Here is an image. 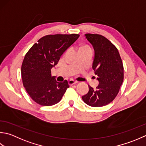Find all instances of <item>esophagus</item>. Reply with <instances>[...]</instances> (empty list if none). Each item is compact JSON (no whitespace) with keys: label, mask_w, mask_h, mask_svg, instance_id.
Here are the masks:
<instances>
[{"label":"esophagus","mask_w":146,"mask_h":146,"mask_svg":"<svg viewBox=\"0 0 146 146\" xmlns=\"http://www.w3.org/2000/svg\"><path fill=\"white\" fill-rule=\"evenodd\" d=\"M78 82H77V81H75V80H74L72 79H70L69 81V84L70 86L71 85H73L74 84H76V83H77Z\"/></svg>","instance_id":"obj_1"}]
</instances>
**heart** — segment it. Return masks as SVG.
<instances>
[{"instance_id":"obj_1","label":"heart","mask_w":146,"mask_h":146,"mask_svg":"<svg viewBox=\"0 0 146 146\" xmlns=\"http://www.w3.org/2000/svg\"><path fill=\"white\" fill-rule=\"evenodd\" d=\"M83 47H84V46H83Z\"/></svg>"}]
</instances>
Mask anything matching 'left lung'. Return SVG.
I'll return each mask as SVG.
<instances>
[{"instance_id":"8db88e82","label":"left lung","mask_w":146,"mask_h":146,"mask_svg":"<svg viewBox=\"0 0 146 146\" xmlns=\"http://www.w3.org/2000/svg\"><path fill=\"white\" fill-rule=\"evenodd\" d=\"M86 39L93 45L94 57L93 69L99 84L82 96L84 103L93 107L108 105L113 100L123 81V65L118 49L110 41L98 34L87 33Z\"/></svg>"}]
</instances>
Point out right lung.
Returning a JSON list of instances; mask_svg holds the SVG:
<instances>
[{"label": "right lung", "instance_id": "add662e5", "mask_svg": "<svg viewBox=\"0 0 146 146\" xmlns=\"http://www.w3.org/2000/svg\"><path fill=\"white\" fill-rule=\"evenodd\" d=\"M79 37L78 34L48 35L41 38L26 53L21 66L24 87L31 99L42 106L58 103L69 88L67 80L59 82L51 69L61 55Z\"/></svg>", "mask_w": 146, "mask_h": 146}]
</instances>
